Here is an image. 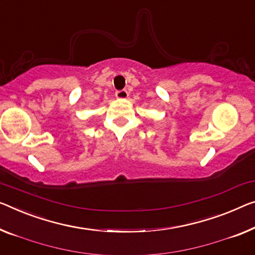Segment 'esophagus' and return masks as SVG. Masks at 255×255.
Wrapping results in <instances>:
<instances>
[{
  "label": "esophagus",
  "mask_w": 255,
  "mask_h": 255,
  "mask_svg": "<svg viewBox=\"0 0 255 255\" xmlns=\"http://www.w3.org/2000/svg\"><path fill=\"white\" fill-rule=\"evenodd\" d=\"M116 96L117 98H119V100H125V98L128 97V91L127 90H118L116 93Z\"/></svg>",
  "instance_id": "esophagus-1"
}]
</instances>
